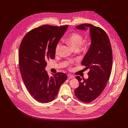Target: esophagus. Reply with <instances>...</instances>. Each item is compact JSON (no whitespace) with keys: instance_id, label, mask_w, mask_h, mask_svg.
<instances>
[{"instance_id":"obj_1","label":"esophagus","mask_w":128,"mask_h":128,"mask_svg":"<svg viewBox=\"0 0 128 128\" xmlns=\"http://www.w3.org/2000/svg\"><path fill=\"white\" fill-rule=\"evenodd\" d=\"M68 77L69 78V79H72L73 78H74V76H72V75H70V74H68Z\"/></svg>"}]
</instances>
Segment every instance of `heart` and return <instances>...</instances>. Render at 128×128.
<instances>
[{"mask_svg": "<svg viewBox=\"0 0 128 128\" xmlns=\"http://www.w3.org/2000/svg\"><path fill=\"white\" fill-rule=\"evenodd\" d=\"M66 41L69 43L75 49H79L82 44L84 38L82 35L78 32H72L67 37ZM60 47H61V43L60 42H58L55 48V52L56 53H58L60 50ZM72 63V61H70L68 63V65L70 66Z\"/></svg>", "mask_w": 128, "mask_h": 128, "instance_id": "heart-1", "label": "heart"}]
</instances>
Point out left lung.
Here are the masks:
<instances>
[{"instance_id": "obj_1", "label": "left lung", "mask_w": 128, "mask_h": 128, "mask_svg": "<svg viewBox=\"0 0 128 128\" xmlns=\"http://www.w3.org/2000/svg\"><path fill=\"white\" fill-rule=\"evenodd\" d=\"M79 30L90 28L91 44L82 62L89 68L88 79L76 76L79 86L75 90L76 96L82 102L90 103L102 93L110 78L112 68V53L109 38L101 28L89 24L76 26Z\"/></svg>"}]
</instances>
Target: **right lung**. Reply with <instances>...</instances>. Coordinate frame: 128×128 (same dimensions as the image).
Segmentation results:
<instances>
[{
	"label": "right lung",
	"instance_id": "add662e5",
	"mask_svg": "<svg viewBox=\"0 0 128 128\" xmlns=\"http://www.w3.org/2000/svg\"><path fill=\"white\" fill-rule=\"evenodd\" d=\"M68 27L39 26L27 33L20 44L18 63L23 80L30 95L40 103L52 101L67 79L64 72L50 77L44 68L47 60L55 58L56 46Z\"/></svg>",
	"mask_w": 128,
	"mask_h": 128
}]
</instances>
